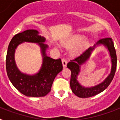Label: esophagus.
<instances>
[{
	"label": "esophagus",
	"mask_w": 120,
	"mask_h": 120,
	"mask_svg": "<svg viewBox=\"0 0 120 120\" xmlns=\"http://www.w3.org/2000/svg\"><path fill=\"white\" fill-rule=\"evenodd\" d=\"M62 63H63V66L64 68H65L67 65V63H68V61L67 60L65 59H62Z\"/></svg>",
	"instance_id": "1"
}]
</instances>
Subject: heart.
Wrapping results in <instances>:
<instances>
[{
	"mask_svg": "<svg viewBox=\"0 0 120 120\" xmlns=\"http://www.w3.org/2000/svg\"><path fill=\"white\" fill-rule=\"evenodd\" d=\"M84 39V37L83 36H80V35H76V36H73L70 38H69L66 41L63 43V44L64 47L67 48V49H71L74 46H75L77 44H79L80 42H81ZM86 43L84 42L82 43L77 46L75 47L74 49L71 50V53L73 56H77L80 54L81 52L82 51V50L84 49L85 47Z\"/></svg>",
	"mask_w": 120,
	"mask_h": 120,
	"instance_id": "1",
	"label": "heart"
}]
</instances>
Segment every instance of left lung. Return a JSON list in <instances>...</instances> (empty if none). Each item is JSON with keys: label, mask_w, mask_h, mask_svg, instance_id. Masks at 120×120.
Wrapping results in <instances>:
<instances>
[{"label": "left lung", "mask_w": 120, "mask_h": 120, "mask_svg": "<svg viewBox=\"0 0 120 120\" xmlns=\"http://www.w3.org/2000/svg\"><path fill=\"white\" fill-rule=\"evenodd\" d=\"M98 44L104 45L109 50L110 56L111 57V71L109 74V75L107 77L106 79L103 82L92 88H84L80 85L78 82V80H77V76L80 72V65L84 63L86 61L88 60L91 51L95 49L96 46L95 45L93 46V47L88 48L82 54H80L79 56L70 60V61L67 64V67L70 70L71 72L70 79V87L71 91L76 96L80 98H88V97H93L100 93L102 92L109 86L114 78L116 70L117 57H116V50L114 48L113 41H112L111 38H107L100 40L97 43V45Z\"/></svg>", "instance_id": "8db88e82"}]
</instances>
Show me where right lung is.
<instances>
[{
  "mask_svg": "<svg viewBox=\"0 0 120 120\" xmlns=\"http://www.w3.org/2000/svg\"><path fill=\"white\" fill-rule=\"evenodd\" d=\"M36 30L30 29L18 33L9 43L6 55L7 74L15 88L27 97H44L50 91L55 77L63 70L61 59H54L46 56L48 46L43 43L45 38L38 35ZM24 41L38 42L42 49L44 62L42 68L36 75L28 76L18 70L14 61V52L18 44Z\"/></svg>",
  "mask_w": 120,
  "mask_h": 120,
  "instance_id": "1",
  "label": "right lung"
}]
</instances>
